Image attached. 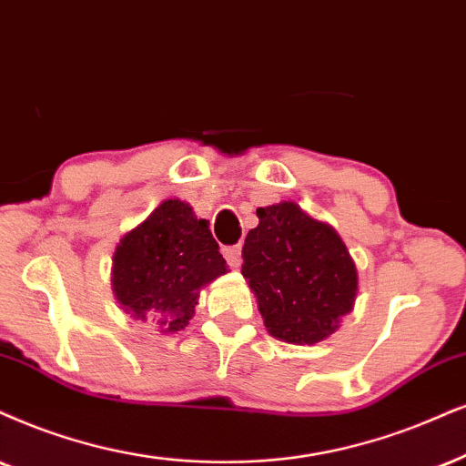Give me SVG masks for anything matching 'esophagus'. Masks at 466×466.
<instances>
[{
    "mask_svg": "<svg viewBox=\"0 0 466 466\" xmlns=\"http://www.w3.org/2000/svg\"><path fill=\"white\" fill-rule=\"evenodd\" d=\"M223 258H226L228 264L232 268L240 267V251H243V247L240 245H229V247H223Z\"/></svg>",
    "mask_w": 466,
    "mask_h": 466,
    "instance_id": "esophagus-1",
    "label": "esophagus"
}]
</instances>
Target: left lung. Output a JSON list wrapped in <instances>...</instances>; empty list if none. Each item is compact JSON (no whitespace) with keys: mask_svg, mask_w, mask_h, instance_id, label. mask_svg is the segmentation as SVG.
Returning a JSON list of instances; mask_svg holds the SVG:
<instances>
[{"mask_svg":"<svg viewBox=\"0 0 466 466\" xmlns=\"http://www.w3.org/2000/svg\"><path fill=\"white\" fill-rule=\"evenodd\" d=\"M243 247V275L268 333L288 344L329 338L352 309L357 268L327 223L292 202L258 208Z\"/></svg>","mask_w":466,"mask_h":466,"instance_id":"8db88e82","label":"left lung"}]
</instances>
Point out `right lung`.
I'll list each match as a JSON object with an SVG mask.
<instances>
[{"label":"right lung","mask_w":466,"mask_h":466,"mask_svg":"<svg viewBox=\"0 0 466 466\" xmlns=\"http://www.w3.org/2000/svg\"><path fill=\"white\" fill-rule=\"evenodd\" d=\"M226 270L208 221L189 204L165 199L117 245L114 292L133 318L176 333L189 325L199 290Z\"/></svg>","instance_id":"add662e5"}]
</instances>
